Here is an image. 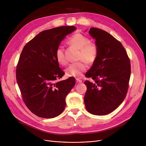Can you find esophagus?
<instances>
[{
  "label": "esophagus",
  "instance_id": "34e87169",
  "mask_svg": "<svg viewBox=\"0 0 146 146\" xmlns=\"http://www.w3.org/2000/svg\"><path fill=\"white\" fill-rule=\"evenodd\" d=\"M82 82V80L79 79H76V83H81Z\"/></svg>",
  "mask_w": 146,
  "mask_h": 146
}]
</instances>
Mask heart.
I'll list each match as a JSON object with an SVG mask.
<instances>
[{"mask_svg": "<svg viewBox=\"0 0 146 146\" xmlns=\"http://www.w3.org/2000/svg\"><path fill=\"white\" fill-rule=\"evenodd\" d=\"M67 43L79 50L78 60H81L78 63H73L66 69V74L68 77H80L83 72L86 70L87 66L92 64L96 60L99 50L96 43L91 42L90 38L80 33H76L72 35L67 41ZM56 58L61 65H65L67 60L65 56L64 49L61 46H58L55 52Z\"/></svg>", "mask_w": 146, "mask_h": 146, "instance_id": "heart-1", "label": "heart"}]
</instances>
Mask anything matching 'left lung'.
<instances>
[{
	"label": "left lung",
	"instance_id": "1",
	"mask_svg": "<svg viewBox=\"0 0 146 146\" xmlns=\"http://www.w3.org/2000/svg\"><path fill=\"white\" fill-rule=\"evenodd\" d=\"M89 33L95 39L99 53L85 74L94 82L85 80L84 102L90 113L105 115L117 109L125 98L131 64L123 45L112 35L96 28H91Z\"/></svg>",
	"mask_w": 146,
	"mask_h": 146
}]
</instances>
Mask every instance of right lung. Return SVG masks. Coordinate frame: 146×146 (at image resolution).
I'll use <instances>...</instances> for the list:
<instances>
[{"mask_svg": "<svg viewBox=\"0 0 146 146\" xmlns=\"http://www.w3.org/2000/svg\"><path fill=\"white\" fill-rule=\"evenodd\" d=\"M74 26L43 31L24 46L16 70V78L27 108L36 116L54 118L66 107V97L74 86L73 77L57 81L64 72L59 67L55 52L61 41Z\"/></svg>", "mask_w": 146, "mask_h": 146, "instance_id": "right-lung-1", "label": "right lung"}]
</instances>
